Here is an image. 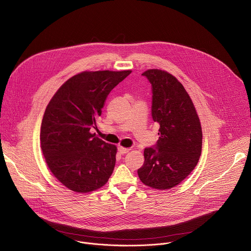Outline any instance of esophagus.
I'll return each instance as SVG.
<instances>
[{"label": "esophagus", "mask_w": 251, "mask_h": 251, "mask_svg": "<svg viewBox=\"0 0 251 251\" xmlns=\"http://www.w3.org/2000/svg\"><path fill=\"white\" fill-rule=\"evenodd\" d=\"M129 151H130V149H128V148L118 147V151H119V153H120V154H125V153H127Z\"/></svg>", "instance_id": "1"}]
</instances>
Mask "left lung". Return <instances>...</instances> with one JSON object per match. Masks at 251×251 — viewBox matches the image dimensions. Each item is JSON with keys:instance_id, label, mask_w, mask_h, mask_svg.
I'll list each match as a JSON object with an SVG mask.
<instances>
[{"instance_id": "obj_1", "label": "left lung", "mask_w": 251, "mask_h": 251, "mask_svg": "<svg viewBox=\"0 0 251 251\" xmlns=\"http://www.w3.org/2000/svg\"><path fill=\"white\" fill-rule=\"evenodd\" d=\"M151 86V117L158 140L144 151L141 181L154 189L173 188L194 170L202 150V129L193 102L176 76L161 70L142 74Z\"/></svg>"}]
</instances>
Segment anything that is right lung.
<instances>
[{
    "label": "right lung",
    "mask_w": 251,
    "mask_h": 251,
    "mask_svg": "<svg viewBox=\"0 0 251 251\" xmlns=\"http://www.w3.org/2000/svg\"><path fill=\"white\" fill-rule=\"evenodd\" d=\"M131 71L83 72L69 78L46 107L40 131L43 155L67 188L87 193L103 186L115 166L116 147L92 133L109 93Z\"/></svg>",
    "instance_id": "obj_1"
}]
</instances>
